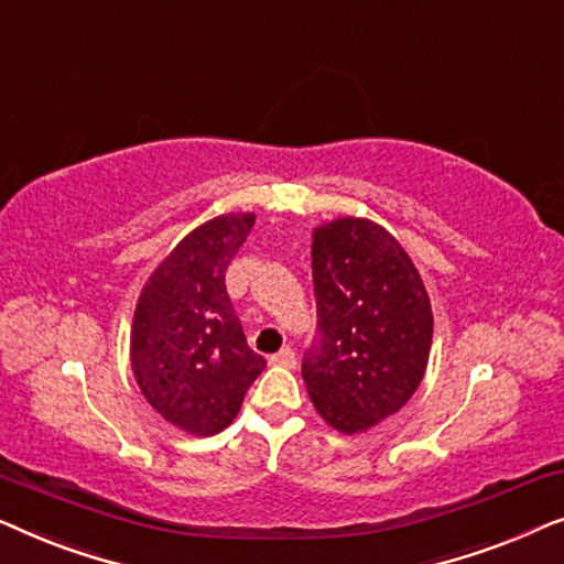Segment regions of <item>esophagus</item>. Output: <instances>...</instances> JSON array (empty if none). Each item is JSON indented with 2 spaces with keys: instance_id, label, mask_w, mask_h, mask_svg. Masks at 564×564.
I'll use <instances>...</instances> for the list:
<instances>
[{
  "instance_id": "1",
  "label": "esophagus",
  "mask_w": 564,
  "mask_h": 564,
  "mask_svg": "<svg viewBox=\"0 0 564 564\" xmlns=\"http://www.w3.org/2000/svg\"><path fill=\"white\" fill-rule=\"evenodd\" d=\"M269 365H274V367H295L297 359H295V351H292V346H282L280 351L272 354V357H269Z\"/></svg>"
}]
</instances>
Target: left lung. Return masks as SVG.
<instances>
[{"mask_svg": "<svg viewBox=\"0 0 564 564\" xmlns=\"http://www.w3.org/2000/svg\"><path fill=\"white\" fill-rule=\"evenodd\" d=\"M313 290L307 395L336 431L359 434L398 413L423 380L434 334L426 288L382 226L338 218L313 234Z\"/></svg>", "mask_w": 564, "mask_h": 564, "instance_id": "1", "label": "left lung"}]
</instances>
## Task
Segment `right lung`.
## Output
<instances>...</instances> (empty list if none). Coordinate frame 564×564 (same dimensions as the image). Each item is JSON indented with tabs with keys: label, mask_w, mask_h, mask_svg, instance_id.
Instances as JSON below:
<instances>
[{
	"label": "right lung",
	"mask_w": 564,
	"mask_h": 564,
	"mask_svg": "<svg viewBox=\"0 0 564 564\" xmlns=\"http://www.w3.org/2000/svg\"><path fill=\"white\" fill-rule=\"evenodd\" d=\"M253 228L228 213L184 236L138 297L130 365L143 398L195 436L220 434L267 361L246 344L226 272Z\"/></svg>",
	"instance_id": "add662e5"
}]
</instances>
